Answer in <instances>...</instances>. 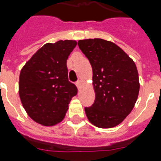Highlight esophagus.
Returning <instances> with one entry per match:
<instances>
[{
  "label": "esophagus",
  "instance_id": "obj_1",
  "mask_svg": "<svg viewBox=\"0 0 161 161\" xmlns=\"http://www.w3.org/2000/svg\"><path fill=\"white\" fill-rule=\"evenodd\" d=\"M81 85H82V82H81V81H78V82H76V86L78 87V88H80Z\"/></svg>",
  "mask_w": 161,
  "mask_h": 161
}]
</instances>
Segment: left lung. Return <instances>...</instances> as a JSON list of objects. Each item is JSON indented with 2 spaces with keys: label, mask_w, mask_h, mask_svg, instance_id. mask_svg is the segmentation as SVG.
I'll return each mask as SVG.
<instances>
[{
  "label": "left lung",
  "mask_w": 161,
  "mask_h": 161,
  "mask_svg": "<svg viewBox=\"0 0 161 161\" xmlns=\"http://www.w3.org/2000/svg\"><path fill=\"white\" fill-rule=\"evenodd\" d=\"M92 69L95 101L85 108L88 121L99 128L117 126L132 111L140 90L135 62L113 42L103 39L78 40Z\"/></svg>",
  "instance_id": "8db88e82"
}]
</instances>
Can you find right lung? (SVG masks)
Returning a JSON list of instances; mask_svg holds the SVG:
<instances>
[{
  "label": "right lung",
  "mask_w": 161,
  "mask_h": 161,
  "mask_svg": "<svg viewBox=\"0 0 161 161\" xmlns=\"http://www.w3.org/2000/svg\"><path fill=\"white\" fill-rule=\"evenodd\" d=\"M75 40L47 43L26 62L19 79L23 108L32 120L45 126L59 123L78 92L68 78L67 59L76 47Z\"/></svg>",
  "instance_id": "obj_1"
}]
</instances>
